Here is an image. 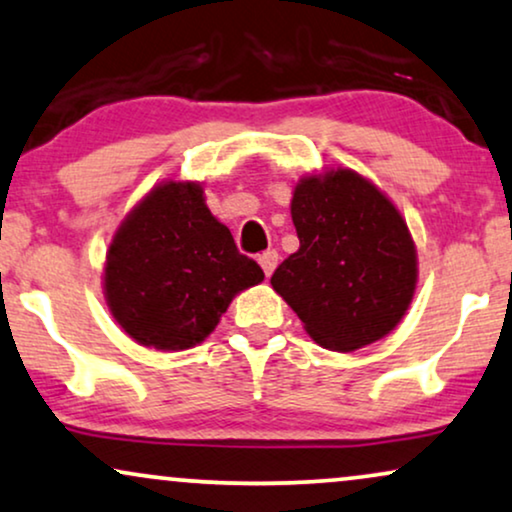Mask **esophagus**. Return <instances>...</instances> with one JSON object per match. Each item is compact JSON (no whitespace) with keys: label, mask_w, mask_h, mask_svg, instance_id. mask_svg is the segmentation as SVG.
Returning <instances> with one entry per match:
<instances>
[{"label":"esophagus","mask_w":512,"mask_h":512,"mask_svg":"<svg viewBox=\"0 0 512 512\" xmlns=\"http://www.w3.org/2000/svg\"><path fill=\"white\" fill-rule=\"evenodd\" d=\"M258 263H261V268H263V272L265 275H272V270L277 268V251L275 249H268V251H263L261 256H258Z\"/></svg>","instance_id":"1"}]
</instances>
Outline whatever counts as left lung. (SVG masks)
<instances>
[{
  "label": "left lung",
  "mask_w": 512,
  "mask_h": 512,
  "mask_svg": "<svg viewBox=\"0 0 512 512\" xmlns=\"http://www.w3.org/2000/svg\"><path fill=\"white\" fill-rule=\"evenodd\" d=\"M291 218L301 247L270 284L305 331L338 353L393 331L416 289V249L393 202L355 171L336 169L296 185Z\"/></svg>",
  "instance_id": "1"
}]
</instances>
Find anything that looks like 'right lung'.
I'll use <instances>...</instances> for the list:
<instances>
[{
    "mask_svg": "<svg viewBox=\"0 0 512 512\" xmlns=\"http://www.w3.org/2000/svg\"><path fill=\"white\" fill-rule=\"evenodd\" d=\"M263 277L211 216L202 188L169 181L119 225L105 263V298L138 343L185 350L216 329L232 296Z\"/></svg>",
    "mask_w": 512,
    "mask_h": 512,
    "instance_id": "right-lung-1",
    "label": "right lung"
}]
</instances>
